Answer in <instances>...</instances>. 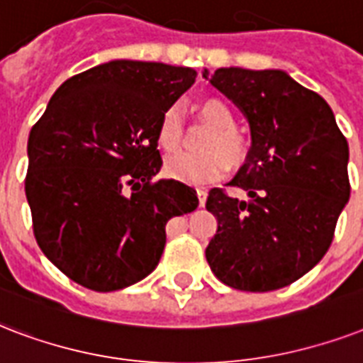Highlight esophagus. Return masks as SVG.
Here are the masks:
<instances>
[{
	"label": "esophagus",
	"mask_w": 363,
	"mask_h": 363,
	"mask_svg": "<svg viewBox=\"0 0 363 363\" xmlns=\"http://www.w3.org/2000/svg\"><path fill=\"white\" fill-rule=\"evenodd\" d=\"M206 191L202 189V187H199V189H196V196H199V206H204V202H206Z\"/></svg>",
	"instance_id": "obj_1"
}]
</instances>
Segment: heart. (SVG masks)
Instances as JSON below:
<instances>
[{
  "label": "heart",
  "instance_id": "1",
  "mask_svg": "<svg viewBox=\"0 0 363 363\" xmlns=\"http://www.w3.org/2000/svg\"><path fill=\"white\" fill-rule=\"evenodd\" d=\"M199 115L210 128L212 134L204 142V150L208 153H178L168 157L164 161V174L168 178L191 184H204L210 179L220 178L227 170V161L238 164L246 157V140L235 128L237 119L233 109L220 98H208L199 104ZM182 115L178 106H168L162 111L159 125H157V143L162 151L172 153L182 143ZM226 155L223 157L220 153Z\"/></svg>",
  "mask_w": 363,
  "mask_h": 363
}]
</instances>
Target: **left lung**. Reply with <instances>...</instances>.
Returning a JSON list of instances; mask_svg holds the SVG:
<instances>
[{
	"instance_id": "1",
	"label": "left lung",
	"mask_w": 363,
	"mask_h": 363,
	"mask_svg": "<svg viewBox=\"0 0 363 363\" xmlns=\"http://www.w3.org/2000/svg\"><path fill=\"white\" fill-rule=\"evenodd\" d=\"M202 77L242 111L252 136L227 184L248 201L218 187L208 193L206 210L218 220L208 265L242 291L289 286L324 257L348 202L347 138L324 98L282 69L220 67Z\"/></svg>"
}]
</instances>
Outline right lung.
Segmentation results:
<instances>
[{
  "instance_id": "right-lung-1",
  "label": "right lung",
  "mask_w": 363,
  "mask_h": 363,
  "mask_svg": "<svg viewBox=\"0 0 363 363\" xmlns=\"http://www.w3.org/2000/svg\"><path fill=\"white\" fill-rule=\"evenodd\" d=\"M193 67L109 60L64 81L28 138L26 199L47 259L94 291L140 282L159 265L170 218L196 191L155 178L157 125Z\"/></svg>"
}]
</instances>
